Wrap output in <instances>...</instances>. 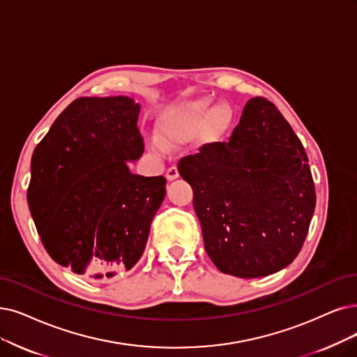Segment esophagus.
Masks as SVG:
<instances>
[{
	"label": "esophagus",
	"instance_id": "1",
	"mask_svg": "<svg viewBox=\"0 0 357 357\" xmlns=\"http://www.w3.org/2000/svg\"><path fill=\"white\" fill-rule=\"evenodd\" d=\"M178 177V169H177V167H169L168 169H167V178L168 180H176Z\"/></svg>",
	"mask_w": 357,
	"mask_h": 357
}]
</instances>
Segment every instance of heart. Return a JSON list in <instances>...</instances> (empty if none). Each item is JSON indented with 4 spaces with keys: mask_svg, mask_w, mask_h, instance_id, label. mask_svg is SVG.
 <instances>
[{
    "mask_svg": "<svg viewBox=\"0 0 357 357\" xmlns=\"http://www.w3.org/2000/svg\"><path fill=\"white\" fill-rule=\"evenodd\" d=\"M208 99H195L164 112L158 121V133L164 144H180L197 133L204 144L220 142L233 121L231 109L220 105L209 114Z\"/></svg>",
    "mask_w": 357,
    "mask_h": 357,
    "instance_id": "b5f03b06",
    "label": "heart"
}]
</instances>
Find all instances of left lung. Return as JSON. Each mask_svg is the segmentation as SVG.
Wrapping results in <instances>:
<instances>
[{"label": "left lung", "instance_id": "1", "mask_svg": "<svg viewBox=\"0 0 357 357\" xmlns=\"http://www.w3.org/2000/svg\"><path fill=\"white\" fill-rule=\"evenodd\" d=\"M307 162L301 139L264 96L245 105L228 142L178 161L205 250L221 273L258 278L294 261L317 204Z\"/></svg>", "mask_w": 357, "mask_h": 357}]
</instances>
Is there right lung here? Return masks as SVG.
<instances>
[{"instance_id":"right-lung-1","label":"right lung","mask_w":357,"mask_h":357,"mask_svg":"<svg viewBox=\"0 0 357 357\" xmlns=\"http://www.w3.org/2000/svg\"><path fill=\"white\" fill-rule=\"evenodd\" d=\"M139 104L77 98L33 151L27 204L51 258L80 275L129 271L145 250L165 177L132 174L144 153Z\"/></svg>"}]
</instances>
